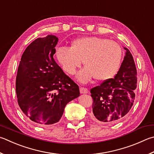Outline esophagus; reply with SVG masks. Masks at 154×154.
I'll use <instances>...</instances> for the list:
<instances>
[{
    "mask_svg": "<svg viewBox=\"0 0 154 154\" xmlns=\"http://www.w3.org/2000/svg\"><path fill=\"white\" fill-rule=\"evenodd\" d=\"M80 93L82 94H85L88 93V89L85 88H80Z\"/></svg>",
    "mask_w": 154,
    "mask_h": 154,
    "instance_id": "esophagus-1",
    "label": "esophagus"
}]
</instances>
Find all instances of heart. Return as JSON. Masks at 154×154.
<instances>
[{
  "label": "heart",
  "instance_id": "b5f03b06",
  "mask_svg": "<svg viewBox=\"0 0 154 154\" xmlns=\"http://www.w3.org/2000/svg\"><path fill=\"white\" fill-rule=\"evenodd\" d=\"M56 56L69 75L76 72L82 60L85 67L77 77L80 82L87 83L93 77L103 82L116 74L121 63L122 50L114 41L96 36H85L72 41L70 48H58Z\"/></svg>",
  "mask_w": 154,
  "mask_h": 154
}]
</instances>
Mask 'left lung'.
Masks as SVG:
<instances>
[{
    "label": "left lung",
    "mask_w": 154,
    "mask_h": 154,
    "mask_svg": "<svg viewBox=\"0 0 154 154\" xmlns=\"http://www.w3.org/2000/svg\"><path fill=\"white\" fill-rule=\"evenodd\" d=\"M114 77L91 89L93 98L91 118L102 123H115L127 114L133 104L137 88V70L129 50Z\"/></svg>",
    "instance_id": "8db88e82"
}]
</instances>
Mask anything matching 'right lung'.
Instances as JSON below:
<instances>
[{"instance_id": "obj_1", "label": "right lung", "mask_w": 154, "mask_h": 154, "mask_svg": "<svg viewBox=\"0 0 154 154\" xmlns=\"http://www.w3.org/2000/svg\"><path fill=\"white\" fill-rule=\"evenodd\" d=\"M58 38H38L22 54L16 78V94L23 112L39 125L57 123L66 105L79 96V88L65 75L53 56Z\"/></svg>"}]
</instances>
